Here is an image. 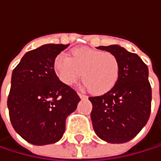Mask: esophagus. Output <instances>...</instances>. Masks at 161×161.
<instances>
[{
  "label": "esophagus",
  "instance_id": "1",
  "mask_svg": "<svg viewBox=\"0 0 161 161\" xmlns=\"http://www.w3.org/2000/svg\"><path fill=\"white\" fill-rule=\"evenodd\" d=\"M78 95L80 96V99H86V98H87V96L84 95V94H82V93H78Z\"/></svg>",
  "mask_w": 161,
  "mask_h": 161
}]
</instances>
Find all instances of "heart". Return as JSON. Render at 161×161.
Here are the masks:
<instances>
[{"instance_id": "heart-1", "label": "heart", "mask_w": 161, "mask_h": 161, "mask_svg": "<svg viewBox=\"0 0 161 161\" xmlns=\"http://www.w3.org/2000/svg\"><path fill=\"white\" fill-rule=\"evenodd\" d=\"M53 67L58 79L66 85L77 82L82 73L84 86L98 95L112 89L120 72L119 60L113 53L88 47L74 49L71 58L58 54Z\"/></svg>"}]
</instances>
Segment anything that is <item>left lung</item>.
<instances>
[{"label":"left lung","mask_w":161,"mask_h":161,"mask_svg":"<svg viewBox=\"0 0 161 161\" xmlns=\"http://www.w3.org/2000/svg\"><path fill=\"white\" fill-rule=\"evenodd\" d=\"M119 60V78L106 94L89 97L91 120L99 137L109 143L131 140L147 124L151 113L152 88L148 66L136 53L118 45L101 46Z\"/></svg>","instance_id":"left-lung-1"}]
</instances>
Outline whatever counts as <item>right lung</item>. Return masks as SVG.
I'll list each match as a JSON object with an SVG mask.
<instances>
[{"label":"right lung","instance_id":"right-lung-1","mask_svg":"<svg viewBox=\"0 0 161 161\" xmlns=\"http://www.w3.org/2000/svg\"><path fill=\"white\" fill-rule=\"evenodd\" d=\"M69 44H46L28 52L14 68L7 108L16 132L33 145L61 139L80 98L54 72L55 58Z\"/></svg>","mask_w":161,"mask_h":161}]
</instances>
